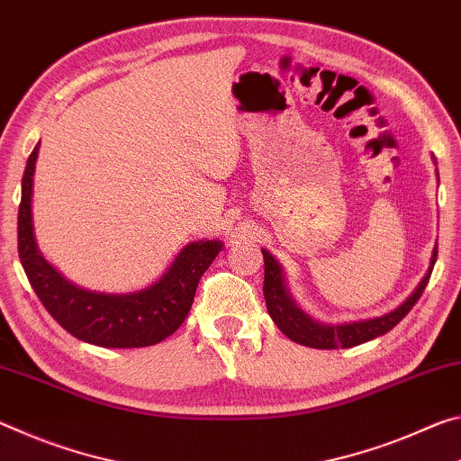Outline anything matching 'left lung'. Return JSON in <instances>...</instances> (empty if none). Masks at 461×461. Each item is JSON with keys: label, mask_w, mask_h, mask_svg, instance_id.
Wrapping results in <instances>:
<instances>
[{"label": "left lung", "mask_w": 461, "mask_h": 461, "mask_svg": "<svg viewBox=\"0 0 461 461\" xmlns=\"http://www.w3.org/2000/svg\"><path fill=\"white\" fill-rule=\"evenodd\" d=\"M263 261H266L263 294H266L267 312L277 324V329H280L285 337L292 339V341L306 347H314V349H347V347H356L388 333L390 329H394L396 324L411 312V308L417 304V300L422 296V292H425L429 277H431V271L437 261V249L433 251L431 267H429L427 276L422 277L417 290H414L396 311H392L386 316H380V319L339 324V327H324V324L308 319L288 296L280 263L271 258L267 251H263Z\"/></svg>", "instance_id": "left-lung-1"}]
</instances>
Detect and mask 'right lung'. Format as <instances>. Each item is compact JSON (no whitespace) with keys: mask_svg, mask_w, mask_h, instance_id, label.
I'll return each mask as SVG.
<instances>
[{"mask_svg":"<svg viewBox=\"0 0 461 461\" xmlns=\"http://www.w3.org/2000/svg\"><path fill=\"white\" fill-rule=\"evenodd\" d=\"M39 145L28 157L18 210V253L36 296L67 333L81 341L131 349L149 347L176 333L185 321L203 271L221 251L218 240L190 243L159 282L137 294H97L67 282L39 253L32 230V176Z\"/></svg>","mask_w":461,"mask_h":461,"instance_id":"right-lung-1","label":"right lung"}]
</instances>
